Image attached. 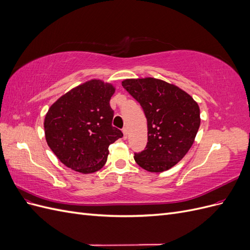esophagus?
Here are the masks:
<instances>
[{"instance_id": "esophagus-1", "label": "esophagus", "mask_w": 250, "mask_h": 250, "mask_svg": "<svg viewBox=\"0 0 250 250\" xmlns=\"http://www.w3.org/2000/svg\"><path fill=\"white\" fill-rule=\"evenodd\" d=\"M122 131H123V134H124V139H127V128L125 127V128H123V129H122Z\"/></svg>"}]
</instances>
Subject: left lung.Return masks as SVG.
I'll list each match as a JSON object with an SVG mask.
<instances>
[{"mask_svg":"<svg viewBox=\"0 0 250 250\" xmlns=\"http://www.w3.org/2000/svg\"><path fill=\"white\" fill-rule=\"evenodd\" d=\"M122 85L141 104L147 119V146L134 153V161L149 172L169 170L193 145L200 126L197 102L161 79H125Z\"/></svg>","mask_w":250,"mask_h":250,"instance_id":"1","label":"left lung"}]
</instances>
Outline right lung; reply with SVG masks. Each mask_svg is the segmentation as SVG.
I'll list each match as a JSON object with an SVG mask.
<instances>
[{"label": "right lung", "instance_id": "obj_1", "mask_svg": "<svg viewBox=\"0 0 250 250\" xmlns=\"http://www.w3.org/2000/svg\"><path fill=\"white\" fill-rule=\"evenodd\" d=\"M116 88L92 79L71 89L51 105L44 117L49 147L67 168L83 174L100 170L108 147L123 133L111 125L109 101Z\"/></svg>", "mask_w": 250, "mask_h": 250}]
</instances>
